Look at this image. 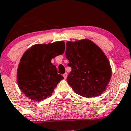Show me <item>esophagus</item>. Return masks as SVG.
<instances>
[{
	"label": "esophagus",
	"mask_w": 131,
	"mask_h": 131,
	"mask_svg": "<svg viewBox=\"0 0 131 131\" xmlns=\"http://www.w3.org/2000/svg\"><path fill=\"white\" fill-rule=\"evenodd\" d=\"M63 77H64V79H67V76H68L67 73H64V74H63Z\"/></svg>",
	"instance_id": "1"
}]
</instances>
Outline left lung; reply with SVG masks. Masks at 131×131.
Masks as SVG:
<instances>
[{
	"label": "left lung",
	"mask_w": 131,
	"mask_h": 131,
	"mask_svg": "<svg viewBox=\"0 0 131 131\" xmlns=\"http://www.w3.org/2000/svg\"><path fill=\"white\" fill-rule=\"evenodd\" d=\"M66 58L71 71L67 81L76 94L86 98L106 91L112 77L108 59L99 47L89 39L67 41Z\"/></svg>",
	"instance_id": "8db88e82"
}]
</instances>
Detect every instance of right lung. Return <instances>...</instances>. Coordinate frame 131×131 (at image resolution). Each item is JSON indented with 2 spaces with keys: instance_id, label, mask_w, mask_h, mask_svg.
I'll return each instance as SVG.
<instances>
[{
  "instance_id": "1",
  "label": "right lung",
  "mask_w": 131,
  "mask_h": 131,
  "mask_svg": "<svg viewBox=\"0 0 131 131\" xmlns=\"http://www.w3.org/2000/svg\"><path fill=\"white\" fill-rule=\"evenodd\" d=\"M64 43L55 42L34 45L20 59L17 82L22 92L31 100L39 102L52 95L58 82L63 79L57 73L51 60L64 53Z\"/></svg>"
}]
</instances>
